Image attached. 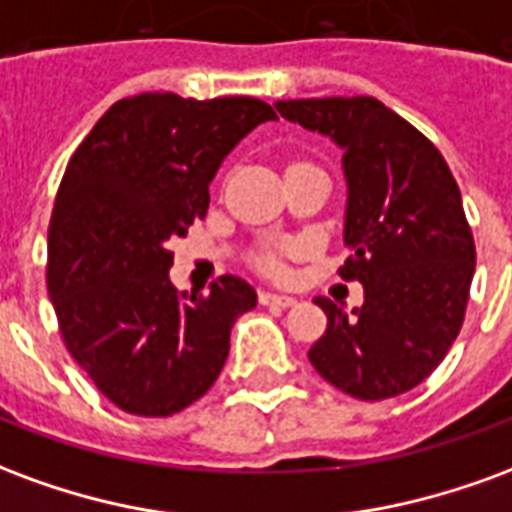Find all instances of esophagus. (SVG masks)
Returning a JSON list of instances; mask_svg holds the SVG:
<instances>
[{
	"mask_svg": "<svg viewBox=\"0 0 512 512\" xmlns=\"http://www.w3.org/2000/svg\"><path fill=\"white\" fill-rule=\"evenodd\" d=\"M260 304H266V307H293V304H296V296L274 293V290H260Z\"/></svg>",
	"mask_w": 512,
	"mask_h": 512,
	"instance_id": "1",
	"label": "esophagus"
}]
</instances>
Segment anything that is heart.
Segmentation results:
<instances>
[{"mask_svg": "<svg viewBox=\"0 0 512 512\" xmlns=\"http://www.w3.org/2000/svg\"><path fill=\"white\" fill-rule=\"evenodd\" d=\"M260 266L266 268V271H279L277 252H266V255L260 257Z\"/></svg>", "mask_w": 512, "mask_h": 512, "instance_id": "1", "label": "heart"}]
</instances>
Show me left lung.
Here are the masks:
<instances>
[{"mask_svg":"<svg viewBox=\"0 0 512 512\" xmlns=\"http://www.w3.org/2000/svg\"><path fill=\"white\" fill-rule=\"evenodd\" d=\"M277 112L343 150L348 186L343 279L365 304L345 312L318 296L326 332L312 367L359 400L422 384L461 332L474 277V238L441 153L370 95L277 101Z\"/></svg>","mask_w":512,"mask_h":512,"instance_id":"obj_1","label":"left lung"}]
</instances>
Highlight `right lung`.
Returning a JSON list of instances; mask_svg holds the SVG:
<instances>
[{
    "label": "right lung",
    "instance_id": "obj_1",
    "mask_svg": "<svg viewBox=\"0 0 512 512\" xmlns=\"http://www.w3.org/2000/svg\"><path fill=\"white\" fill-rule=\"evenodd\" d=\"M277 120L257 98L117 101L68 161L49 224V296L62 340L117 408L169 417L222 373L255 288L224 274L180 299L169 238L208 213V186L249 131Z\"/></svg>",
    "mask_w": 512,
    "mask_h": 512
}]
</instances>
